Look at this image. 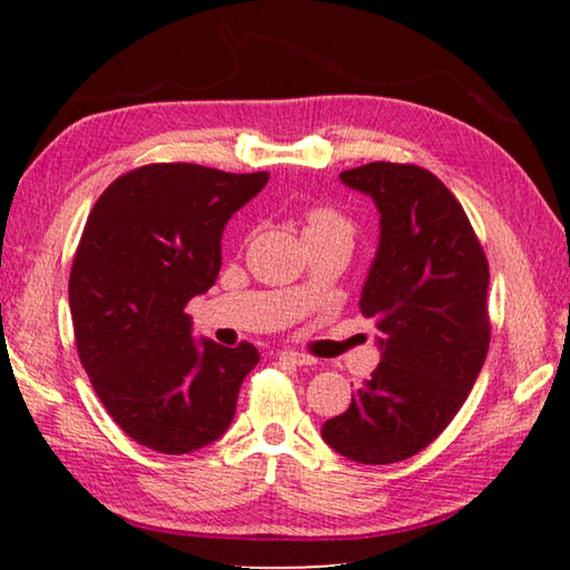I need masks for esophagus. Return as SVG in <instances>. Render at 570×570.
<instances>
[{
  "mask_svg": "<svg viewBox=\"0 0 570 570\" xmlns=\"http://www.w3.org/2000/svg\"><path fill=\"white\" fill-rule=\"evenodd\" d=\"M278 360H284V362H288V364H296V366H308V364L316 362L314 356L302 354V352H292V350H282V352H278Z\"/></svg>",
  "mask_w": 570,
  "mask_h": 570,
  "instance_id": "34e87169",
  "label": "esophagus"
}]
</instances>
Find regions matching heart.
Instances as JSON below:
<instances>
[{"label": "heart", "instance_id": "obj_1", "mask_svg": "<svg viewBox=\"0 0 570 570\" xmlns=\"http://www.w3.org/2000/svg\"><path fill=\"white\" fill-rule=\"evenodd\" d=\"M306 236H354L352 220L334 208H312L306 214Z\"/></svg>", "mask_w": 570, "mask_h": 570}]
</instances>
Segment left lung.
<instances>
[{
	"label": "left lung",
	"instance_id": "1",
	"mask_svg": "<svg viewBox=\"0 0 570 570\" xmlns=\"http://www.w3.org/2000/svg\"><path fill=\"white\" fill-rule=\"evenodd\" d=\"M340 178L380 210L360 308L382 334V362L322 438L362 465H390L428 448L468 400L490 346V268L435 173L377 160Z\"/></svg>",
	"mask_w": 570,
	"mask_h": 570
}]
</instances>
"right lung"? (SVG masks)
Here are the masks:
<instances>
[{
	"label": "right lung",
	"instance_id": "add662e5",
	"mask_svg": "<svg viewBox=\"0 0 570 570\" xmlns=\"http://www.w3.org/2000/svg\"><path fill=\"white\" fill-rule=\"evenodd\" d=\"M266 180L150 163L112 180L85 224L70 272L77 354L125 435L163 455L224 435L258 364L248 342L193 340L186 306L216 284L228 218Z\"/></svg>",
	"mask_w": 570,
	"mask_h": 570
}]
</instances>
